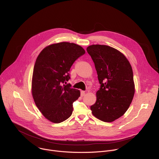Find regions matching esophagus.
<instances>
[{"label":"esophagus","instance_id":"1","mask_svg":"<svg viewBox=\"0 0 159 159\" xmlns=\"http://www.w3.org/2000/svg\"><path fill=\"white\" fill-rule=\"evenodd\" d=\"M85 91H84V90H82L81 93H80V95H81V96H82V97H83V96H85Z\"/></svg>","mask_w":159,"mask_h":159}]
</instances>
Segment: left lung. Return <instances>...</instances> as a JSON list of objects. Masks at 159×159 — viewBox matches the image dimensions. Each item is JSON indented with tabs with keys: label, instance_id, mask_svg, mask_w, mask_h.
<instances>
[{
	"label": "left lung",
	"instance_id": "left-lung-1",
	"mask_svg": "<svg viewBox=\"0 0 159 159\" xmlns=\"http://www.w3.org/2000/svg\"><path fill=\"white\" fill-rule=\"evenodd\" d=\"M87 51L94 63L101 84L96 102L90 109L98 119L114 121L125 114L134 96L131 66L123 53L107 45H90Z\"/></svg>",
	"mask_w": 159,
	"mask_h": 159
}]
</instances>
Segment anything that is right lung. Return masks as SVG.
I'll list each match as a JSON object with an SVG mask.
<instances>
[{
    "mask_svg": "<svg viewBox=\"0 0 159 159\" xmlns=\"http://www.w3.org/2000/svg\"><path fill=\"white\" fill-rule=\"evenodd\" d=\"M85 53L73 43L61 42L44 48L36 60L32 79V95L43 115L59 123L72 114L73 102L80 96V90L66 82L74 61Z\"/></svg>",
    "mask_w": 159,
    "mask_h": 159,
    "instance_id": "right-lung-1",
    "label": "right lung"
}]
</instances>
